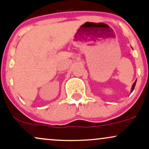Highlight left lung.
I'll use <instances>...</instances> for the list:
<instances>
[{"label":"left lung","mask_w":149,"mask_h":149,"mask_svg":"<svg viewBox=\"0 0 149 149\" xmlns=\"http://www.w3.org/2000/svg\"><path fill=\"white\" fill-rule=\"evenodd\" d=\"M136 80H135V82H134V83H133L132 86V90H131V92H132L133 90H134V87H135V85H136Z\"/></svg>","instance_id":"1"}]
</instances>
